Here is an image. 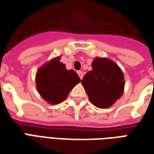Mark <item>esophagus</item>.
I'll use <instances>...</instances> for the list:
<instances>
[{
    "mask_svg": "<svg viewBox=\"0 0 154 154\" xmlns=\"http://www.w3.org/2000/svg\"><path fill=\"white\" fill-rule=\"evenodd\" d=\"M77 74H78V76H79V77H80V79L82 80V79L83 78V76H84L83 72H82V71H78V72H77Z\"/></svg>",
    "mask_w": 154,
    "mask_h": 154,
    "instance_id": "34e87169",
    "label": "esophagus"
}]
</instances>
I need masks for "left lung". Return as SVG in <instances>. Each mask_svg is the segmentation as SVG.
<instances>
[{"label": "left lung", "instance_id": "obj_1", "mask_svg": "<svg viewBox=\"0 0 154 154\" xmlns=\"http://www.w3.org/2000/svg\"><path fill=\"white\" fill-rule=\"evenodd\" d=\"M91 66L92 70L84 76L82 84L93 105L98 108L111 106L124 91L122 71L107 58L96 57Z\"/></svg>", "mask_w": 154, "mask_h": 154}]
</instances>
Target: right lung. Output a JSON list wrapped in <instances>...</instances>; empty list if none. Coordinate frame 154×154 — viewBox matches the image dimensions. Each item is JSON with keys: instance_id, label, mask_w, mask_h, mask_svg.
Masks as SVG:
<instances>
[{"instance_id": "add662e5", "label": "right lung", "mask_w": 154, "mask_h": 154, "mask_svg": "<svg viewBox=\"0 0 154 154\" xmlns=\"http://www.w3.org/2000/svg\"><path fill=\"white\" fill-rule=\"evenodd\" d=\"M80 82L76 72L67 70L65 64L60 63V57L39 68L36 75V85L40 96L53 105L65 100L70 91Z\"/></svg>"}]
</instances>
